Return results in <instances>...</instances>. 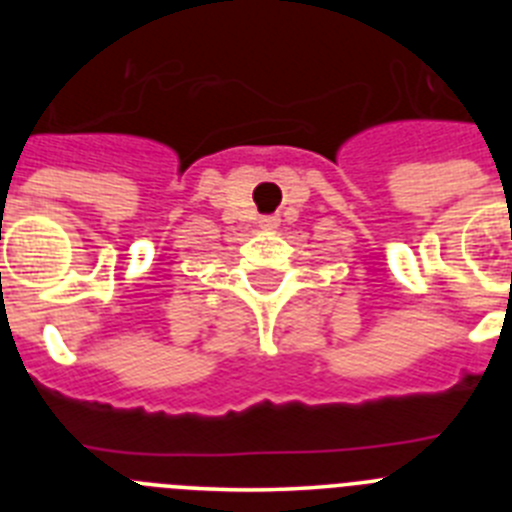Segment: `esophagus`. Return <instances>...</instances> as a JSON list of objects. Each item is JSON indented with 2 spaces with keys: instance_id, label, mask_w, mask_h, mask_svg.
Listing matches in <instances>:
<instances>
[{
  "instance_id": "esophagus-1",
  "label": "esophagus",
  "mask_w": 512,
  "mask_h": 512,
  "mask_svg": "<svg viewBox=\"0 0 512 512\" xmlns=\"http://www.w3.org/2000/svg\"><path fill=\"white\" fill-rule=\"evenodd\" d=\"M264 228H277V217H264Z\"/></svg>"
}]
</instances>
